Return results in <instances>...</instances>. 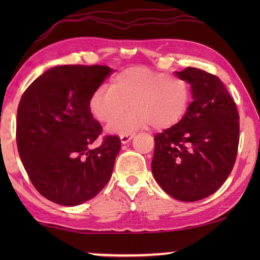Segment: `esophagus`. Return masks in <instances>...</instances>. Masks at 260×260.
Segmentation results:
<instances>
[{"instance_id":"1","label":"esophagus","mask_w":260,"mask_h":260,"mask_svg":"<svg viewBox=\"0 0 260 260\" xmlns=\"http://www.w3.org/2000/svg\"><path fill=\"white\" fill-rule=\"evenodd\" d=\"M134 137V134H125V135H120V142H122L123 144H125L129 142L131 138Z\"/></svg>"}]
</instances>
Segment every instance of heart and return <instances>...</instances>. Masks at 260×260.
I'll return each instance as SVG.
<instances>
[{"label":"heart","instance_id":"b5f03b06","mask_svg":"<svg viewBox=\"0 0 260 260\" xmlns=\"http://www.w3.org/2000/svg\"><path fill=\"white\" fill-rule=\"evenodd\" d=\"M190 102L187 81L145 66H131L115 74L110 87L92 92L88 110L98 122H112L109 131L125 135L149 125L156 130L175 126L187 115ZM130 104L134 110L122 116Z\"/></svg>","mask_w":260,"mask_h":260}]
</instances>
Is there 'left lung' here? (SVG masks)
I'll return each mask as SVG.
<instances>
[{
  "instance_id": "obj_1",
  "label": "left lung",
  "mask_w": 260,
  "mask_h": 260,
  "mask_svg": "<svg viewBox=\"0 0 260 260\" xmlns=\"http://www.w3.org/2000/svg\"><path fill=\"white\" fill-rule=\"evenodd\" d=\"M175 73L190 84L194 101L179 124L154 137L151 170L167 194L191 202L215 193L232 172L239 145V115L214 74L195 67Z\"/></svg>"
}]
</instances>
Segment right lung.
Masks as SVG:
<instances>
[{"label": "right lung", "mask_w": 260, "mask_h": 260, "mask_svg": "<svg viewBox=\"0 0 260 260\" xmlns=\"http://www.w3.org/2000/svg\"><path fill=\"white\" fill-rule=\"evenodd\" d=\"M103 65H62L46 71L21 97L16 143L22 165L42 197L62 206L94 198L112 175L120 138L102 135L88 98L109 77Z\"/></svg>", "instance_id": "obj_1"}]
</instances>
